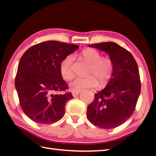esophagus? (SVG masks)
<instances>
[{"instance_id": "obj_1", "label": "esophagus", "mask_w": 156, "mask_h": 156, "mask_svg": "<svg viewBox=\"0 0 156 156\" xmlns=\"http://www.w3.org/2000/svg\"><path fill=\"white\" fill-rule=\"evenodd\" d=\"M79 93H80V92H78V91H72V96L74 97H76L79 94Z\"/></svg>"}]
</instances>
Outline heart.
<instances>
[{"mask_svg": "<svg viewBox=\"0 0 156 156\" xmlns=\"http://www.w3.org/2000/svg\"><path fill=\"white\" fill-rule=\"evenodd\" d=\"M82 56L86 62L90 64L87 78H77L70 83L72 91H80L85 88H93L98 86V81L105 83L111 76L113 72V63L108 58L101 57L100 52L88 48L82 52ZM74 60V55H68L62 59L59 64V71L62 78L69 80L74 76L72 66Z\"/></svg>", "mask_w": 156, "mask_h": 156, "instance_id": "b5f03b06", "label": "heart"}]
</instances>
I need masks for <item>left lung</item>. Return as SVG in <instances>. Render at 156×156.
Masks as SVG:
<instances>
[{
  "instance_id": "obj_1",
  "label": "left lung",
  "mask_w": 156,
  "mask_h": 156,
  "mask_svg": "<svg viewBox=\"0 0 156 156\" xmlns=\"http://www.w3.org/2000/svg\"><path fill=\"white\" fill-rule=\"evenodd\" d=\"M108 54L113 72L106 87L94 94L87 117L97 127L109 129L123 124L133 115L141 92L138 66L133 56L114 42L88 45Z\"/></svg>"
}]
</instances>
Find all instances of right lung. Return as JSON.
I'll return each instance as SVG.
<instances>
[{
    "label": "right lung",
    "mask_w": 156,
    "mask_h": 156,
    "mask_svg": "<svg viewBox=\"0 0 156 156\" xmlns=\"http://www.w3.org/2000/svg\"><path fill=\"white\" fill-rule=\"evenodd\" d=\"M79 45L48 41L29 48L20 59L15 88L20 105L27 117L39 124H51L64 117L66 105L73 98L59 71V64Z\"/></svg>",
    "instance_id": "right-lung-1"
}]
</instances>
